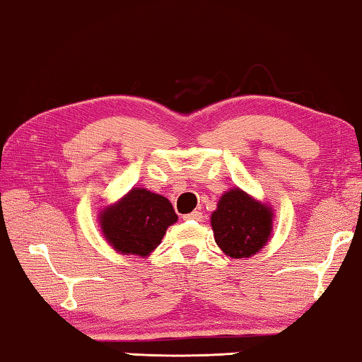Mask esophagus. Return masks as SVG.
<instances>
[{"label":"esophagus","instance_id":"obj_1","mask_svg":"<svg viewBox=\"0 0 362 362\" xmlns=\"http://www.w3.org/2000/svg\"><path fill=\"white\" fill-rule=\"evenodd\" d=\"M185 220H202V212H199V211H194V212H191V214H186L185 216Z\"/></svg>","mask_w":362,"mask_h":362}]
</instances>
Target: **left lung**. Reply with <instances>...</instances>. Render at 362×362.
Instances as JSON below:
<instances>
[{
  "label": "left lung",
  "instance_id": "1",
  "mask_svg": "<svg viewBox=\"0 0 362 362\" xmlns=\"http://www.w3.org/2000/svg\"><path fill=\"white\" fill-rule=\"evenodd\" d=\"M216 243L232 258H248L263 248L272 230L271 209L240 189L225 192L211 217Z\"/></svg>",
  "mask_w": 362,
  "mask_h": 362
}]
</instances>
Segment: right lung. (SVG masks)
Instances as JSON below:
<instances>
[{"mask_svg": "<svg viewBox=\"0 0 362 362\" xmlns=\"http://www.w3.org/2000/svg\"><path fill=\"white\" fill-rule=\"evenodd\" d=\"M177 220L168 199L135 187L116 206L101 212L104 237L122 255L146 256Z\"/></svg>", "mask_w": 362, "mask_h": 362, "instance_id": "obj_1", "label": "right lung"}]
</instances>
